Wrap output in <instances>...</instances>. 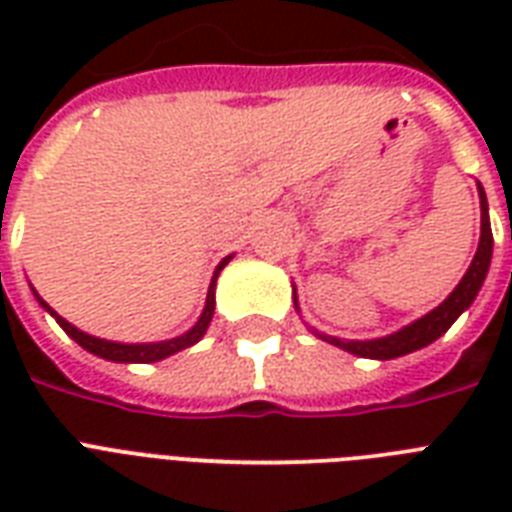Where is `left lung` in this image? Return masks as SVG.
Listing matches in <instances>:
<instances>
[{"instance_id": "left-lung-1", "label": "left lung", "mask_w": 512, "mask_h": 512, "mask_svg": "<svg viewBox=\"0 0 512 512\" xmlns=\"http://www.w3.org/2000/svg\"><path fill=\"white\" fill-rule=\"evenodd\" d=\"M478 196H481V241H478L476 257H473L468 273L462 276V281L454 287V292L446 297L444 303L438 305V308H433L428 316H422V319H417L414 324H409V327L398 329V332H393V335L388 337H380V340H340V337L321 335V332H316V335H319L321 340L337 345V348L348 350L353 356L380 358V361L406 356V353L425 348V345H430V342L444 335L446 329L460 319V313L468 311L470 303L476 300L478 289H481L486 273H489V263H492L494 239L492 225H489V204H486V193L481 185H478Z\"/></svg>"}]
</instances>
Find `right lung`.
I'll list each match as a JSON object with an SVG mask.
<instances>
[{
	"label": "right lung",
	"mask_w": 512,
	"mask_h": 512,
	"mask_svg": "<svg viewBox=\"0 0 512 512\" xmlns=\"http://www.w3.org/2000/svg\"><path fill=\"white\" fill-rule=\"evenodd\" d=\"M228 260H231V257H225L223 263L217 265L215 276H212V284H209L207 305H204V311H201L199 321H196V324H193V327L188 329L185 335L175 337V340H164V342H138V345H127V342L100 340V337L87 335V332H82V329H76L74 324H68L63 316H58V313L52 311L50 305L44 303L42 297L36 295V292L34 295L44 311H50V316H55V321H58L60 327H63V332H66L68 337H74V340L79 342L84 350H90V353H95V356H100V358H108V361H119V364H151V361H162V358L172 356V353H177V350L191 348V345H196V342L204 337V332H207V327H209V321H212V313H215L217 273L223 271L225 265H228Z\"/></svg>",
	"instance_id": "1"
}]
</instances>
